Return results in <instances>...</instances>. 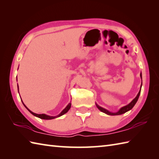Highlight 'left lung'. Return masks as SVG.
<instances>
[{"label": "left lung", "instance_id": "left-lung-1", "mask_svg": "<svg viewBox=\"0 0 159 159\" xmlns=\"http://www.w3.org/2000/svg\"><path fill=\"white\" fill-rule=\"evenodd\" d=\"M140 76L141 78V74H140ZM141 79H142V78H141ZM141 85H142V83H141ZM140 93H141V89H140V91L139 92V93H138L137 96H136L135 98H134L133 101H132V102L130 104H128V105L125 106V107H124L122 108H121V109H120V111H118V112H117V113H111V112H109V111L106 110L105 109H103V108L98 106V104H96V107H98V109L99 110H100L101 111H102V112L106 113V114H108V115H110V116H117V115L123 114L124 113L127 112V111H128L129 110H130L132 108H133L134 106V104H135L136 102H137L138 98H139V95H140Z\"/></svg>", "mask_w": 159, "mask_h": 159}]
</instances>
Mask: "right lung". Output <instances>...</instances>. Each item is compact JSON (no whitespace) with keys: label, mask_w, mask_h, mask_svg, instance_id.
I'll use <instances>...</instances> for the list:
<instances>
[{"label":"right lung","mask_w":159,"mask_h":159,"mask_svg":"<svg viewBox=\"0 0 159 159\" xmlns=\"http://www.w3.org/2000/svg\"><path fill=\"white\" fill-rule=\"evenodd\" d=\"M23 103V102H22ZM23 104H24V103H23ZM24 105H25V104H24ZM25 107L26 108V109H28V111H29L30 113H31V114H33V116H36V117H39V118H40V119H43V120H52V119H54V118H55V117H60V116H63V114H65V113H66L67 111H69V109H70V107H71V103H70L68 105H67L65 109H64L62 111H61V113L60 114H59L58 116H47V115H45V114H37V113H33V112H32L31 111H30L27 107H26L25 105Z\"/></svg>","instance_id":"obj_1"}]
</instances>
